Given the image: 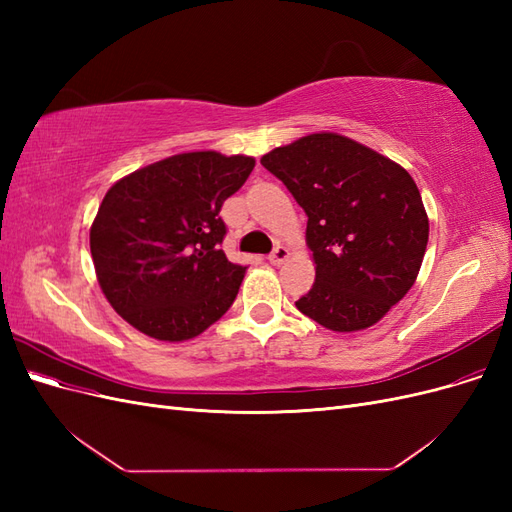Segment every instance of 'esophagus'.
<instances>
[{"instance_id":"obj_1","label":"esophagus","mask_w":512,"mask_h":512,"mask_svg":"<svg viewBox=\"0 0 512 512\" xmlns=\"http://www.w3.org/2000/svg\"><path fill=\"white\" fill-rule=\"evenodd\" d=\"M288 256H290V252H288V247H284V245H277L275 250L269 254V262L271 265H282L284 260H288Z\"/></svg>"}]
</instances>
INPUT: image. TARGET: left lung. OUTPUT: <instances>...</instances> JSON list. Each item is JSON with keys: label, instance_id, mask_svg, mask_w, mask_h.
Returning <instances> with one entry per match:
<instances>
[{"label": "left lung", "instance_id": "8db88e82", "mask_svg": "<svg viewBox=\"0 0 512 512\" xmlns=\"http://www.w3.org/2000/svg\"><path fill=\"white\" fill-rule=\"evenodd\" d=\"M307 215L316 282L294 303L339 333L376 324L412 288L429 220L406 168L352 138L309 134L262 156Z\"/></svg>", "mask_w": 512, "mask_h": 512}]
</instances>
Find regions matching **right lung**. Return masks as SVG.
Instances as JSON below:
<instances>
[{
	"label": "right lung",
	"instance_id": "right-lung-1",
	"mask_svg": "<svg viewBox=\"0 0 512 512\" xmlns=\"http://www.w3.org/2000/svg\"><path fill=\"white\" fill-rule=\"evenodd\" d=\"M254 164L218 151L179 153L106 192L89 230L91 258L104 297L134 329L183 342L228 312L245 267L222 250L220 211Z\"/></svg>",
	"mask_w": 512,
	"mask_h": 512
}]
</instances>
